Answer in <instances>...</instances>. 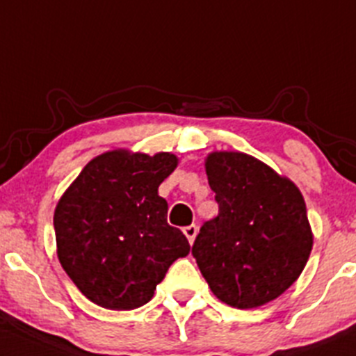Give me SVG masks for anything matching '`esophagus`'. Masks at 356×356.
Instances as JSON below:
<instances>
[{"label": "esophagus", "instance_id": "34e87169", "mask_svg": "<svg viewBox=\"0 0 356 356\" xmlns=\"http://www.w3.org/2000/svg\"><path fill=\"white\" fill-rule=\"evenodd\" d=\"M184 234L187 236V239H188V243H194V239H195V236H197V225H195V223H192V225H187L184 229Z\"/></svg>", "mask_w": 356, "mask_h": 356}]
</instances>
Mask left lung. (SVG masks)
<instances>
[{
    "instance_id": "left-lung-1",
    "label": "left lung",
    "mask_w": 356,
    "mask_h": 356,
    "mask_svg": "<svg viewBox=\"0 0 356 356\" xmlns=\"http://www.w3.org/2000/svg\"><path fill=\"white\" fill-rule=\"evenodd\" d=\"M218 216L192 246L216 299L252 309L277 299L306 267L313 231L290 178L243 152H211L204 162Z\"/></svg>"
}]
</instances>
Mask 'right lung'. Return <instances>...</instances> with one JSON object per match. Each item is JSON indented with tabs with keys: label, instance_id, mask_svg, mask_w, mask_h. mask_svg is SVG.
Listing matches in <instances>:
<instances>
[{
	"label": "right lung",
	"instance_id": "add662e5",
	"mask_svg": "<svg viewBox=\"0 0 356 356\" xmlns=\"http://www.w3.org/2000/svg\"><path fill=\"white\" fill-rule=\"evenodd\" d=\"M178 165L169 152H104L82 169L54 211L57 259L94 304L127 311L154 297L169 266L191 252L168 223L159 185Z\"/></svg>",
	"mask_w": 356,
	"mask_h": 356
}]
</instances>
